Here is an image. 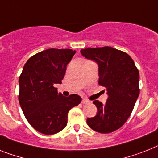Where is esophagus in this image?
<instances>
[{"label":"esophagus","mask_w":158,"mask_h":158,"mask_svg":"<svg viewBox=\"0 0 158 158\" xmlns=\"http://www.w3.org/2000/svg\"><path fill=\"white\" fill-rule=\"evenodd\" d=\"M82 103H83V104H88V103H89V101H88L87 99H83V100H82Z\"/></svg>","instance_id":"34e87169"}]
</instances>
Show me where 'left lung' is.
I'll use <instances>...</instances> for the list:
<instances>
[{"label": "left lung", "instance_id": "left-lung-1", "mask_svg": "<svg viewBox=\"0 0 158 158\" xmlns=\"http://www.w3.org/2000/svg\"><path fill=\"white\" fill-rule=\"evenodd\" d=\"M86 58L98 65L99 84L107 89L108 100L103 105L94 101L97 114L87 123L100 133H110L125 123L139 97V70L132 58L125 52L112 47L81 49Z\"/></svg>", "mask_w": 158, "mask_h": 158}]
</instances>
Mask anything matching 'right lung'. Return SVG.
Masks as SVG:
<instances>
[{
    "label": "right lung",
    "instance_id": "obj_1",
    "mask_svg": "<svg viewBox=\"0 0 158 158\" xmlns=\"http://www.w3.org/2000/svg\"><path fill=\"white\" fill-rule=\"evenodd\" d=\"M72 49L49 48L31 57L19 77V101L28 123L44 135L61 131L67 124L69 110L81 102V97H66L54 84L61 83L66 66L75 55Z\"/></svg>",
    "mask_w": 158,
    "mask_h": 158
}]
</instances>
